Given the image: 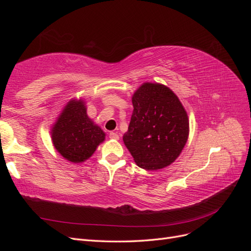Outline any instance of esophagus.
<instances>
[{
	"mask_svg": "<svg viewBox=\"0 0 251 251\" xmlns=\"http://www.w3.org/2000/svg\"><path fill=\"white\" fill-rule=\"evenodd\" d=\"M109 137H110L111 139H114V140H118V139H119V135H118L117 133H115V132H111V133L109 134Z\"/></svg>",
	"mask_w": 251,
	"mask_h": 251,
	"instance_id": "obj_1",
	"label": "esophagus"
}]
</instances>
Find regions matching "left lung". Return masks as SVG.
Here are the masks:
<instances>
[{
	"label": "left lung",
	"instance_id": "1",
	"mask_svg": "<svg viewBox=\"0 0 251 251\" xmlns=\"http://www.w3.org/2000/svg\"><path fill=\"white\" fill-rule=\"evenodd\" d=\"M133 114L124 142L140 168L155 171L172 164L188 138L187 113L173 91L144 82L132 97Z\"/></svg>",
	"mask_w": 251,
	"mask_h": 251
}]
</instances>
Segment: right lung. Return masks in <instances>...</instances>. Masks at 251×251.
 Masks as SVG:
<instances>
[{"instance_id": "add662e5", "label": "right lung", "mask_w": 251, "mask_h": 251, "mask_svg": "<svg viewBox=\"0 0 251 251\" xmlns=\"http://www.w3.org/2000/svg\"><path fill=\"white\" fill-rule=\"evenodd\" d=\"M104 132L87 115L83 100H71L51 130L53 146L68 161L81 163L103 142Z\"/></svg>"}]
</instances>
